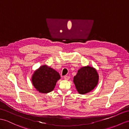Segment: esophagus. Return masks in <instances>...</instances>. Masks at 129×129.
I'll use <instances>...</instances> for the list:
<instances>
[{"label": "esophagus", "mask_w": 129, "mask_h": 129, "mask_svg": "<svg viewBox=\"0 0 129 129\" xmlns=\"http://www.w3.org/2000/svg\"><path fill=\"white\" fill-rule=\"evenodd\" d=\"M70 77L69 76H67V75H65V76L64 77V80H69L70 79Z\"/></svg>", "instance_id": "34e87169"}]
</instances>
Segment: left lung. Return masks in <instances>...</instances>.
I'll return each instance as SVG.
<instances>
[{
	"label": "left lung",
	"instance_id": "1",
	"mask_svg": "<svg viewBox=\"0 0 129 129\" xmlns=\"http://www.w3.org/2000/svg\"><path fill=\"white\" fill-rule=\"evenodd\" d=\"M98 81L99 74L96 70L89 66L79 69L73 78V82L78 92L81 95L93 90Z\"/></svg>",
	"mask_w": 129,
	"mask_h": 129
}]
</instances>
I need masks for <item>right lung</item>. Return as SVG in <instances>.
Wrapping results in <instances>:
<instances>
[{
	"label": "right lung",
	"mask_w": 129,
	"mask_h": 129,
	"mask_svg": "<svg viewBox=\"0 0 129 129\" xmlns=\"http://www.w3.org/2000/svg\"><path fill=\"white\" fill-rule=\"evenodd\" d=\"M60 78V75L57 71L48 66L43 65L34 72L32 81L37 91L46 93L54 90L56 82Z\"/></svg>",
	"instance_id": "right-lung-1"
}]
</instances>
